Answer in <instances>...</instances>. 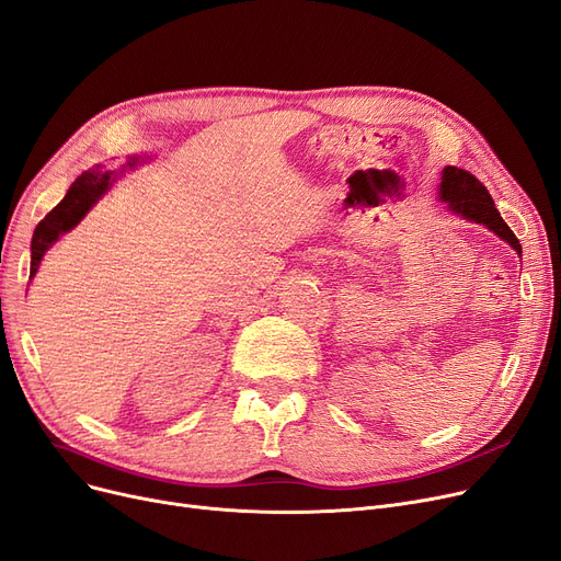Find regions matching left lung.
Segmentation results:
<instances>
[{"instance_id": "8db88e82", "label": "left lung", "mask_w": 561, "mask_h": 561, "mask_svg": "<svg viewBox=\"0 0 561 561\" xmlns=\"http://www.w3.org/2000/svg\"><path fill=\"white\" fill-rule=\"evenodd\" d=\"M440 199L449 206L451 213L462 215L466 220H472L477 225H485L502 240H506L518 254H523L516 233L511 231L508 225L502 220V215L495 208V202L489 194V190L483 187V183L477 176L466 172V169L445 167L443 183H440Z\"/></svg>"}]
</instances>
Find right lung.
<instances>
[{
  "label": "right lung",
  "instance_id": "add662e5",
  "mask_svg": "<svg viewBox=\"0 0 561 561\" xmlns=\"http://www.w3.org/2000/svg\"><path fill=\"white\" fill-rule=\"evenodd\" d=\"M135 162H137V158H133L128 164L135 167ZM114 179H116L114 172H101V164H99L95 169H91V172H84L82 176H78L76 183L68 187L66 197L43 217L34 231L30 277L36 275L41 259L47 250L53 248V242H57L61 233L70 231L82 220V217L91 210V206L110 190Z\"/></svg>",
  "mask_w": 561,
  "mask_h": 561
}]
</instances>
